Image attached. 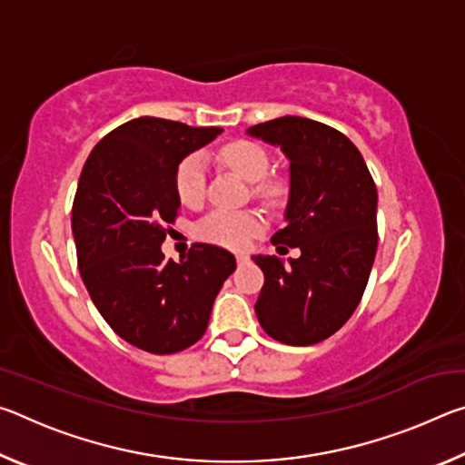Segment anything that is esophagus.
Returning <instances> with one entry per match:
<instances>
[{"instance_id":"obj_1","label":"esophagus","mask_w":465,"mask_h":465,"mask_svg":"<svg viewBox=\"0 0 465 465\" xmlns=\"http://www.w3.org/2000/svg\"><path fill=\"white\" fill-rule=\"evenodd\" d=\"M235 261H238V264L242 266V264L248 262V256L246 254H238V256H235Z\"/></svg>"}]
</instances>
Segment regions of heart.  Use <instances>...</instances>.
<instances>
[{"label":"heart","instance_id":"1","mask_svg":"<svg viewBox=\"0 0 465 465\" xmlns=\"http://www.w3.org/2000/svg\"><path fill=\"white\" fill-rule=\"evenodd\" d=\"M219 160H222L227 168L254 183V191L258 196L266 201H277L282 194V186L277 180H266L271 168V157L254 141L248 139H235L225 143L219 149ZM204 186H207V163L201 153H191L180 160L174 172V188L180 203L194 207L199 204L204 196ZM262 230V219L254 211H213L203 222L196 225V233L199 238L207 240L211 243H219V246L227 248H242L246 246L250 238Z\"/></svg>","mask_w":465,"mask_h":465}]
</instances>
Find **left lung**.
Returning a JSON list of instances; mask_svg holds the SVG:
<instances>
[{"mask_svg": "<svg viewBox=\"0 0 465 465\" xmlns=\"http://www.w3.org/2000/svg\"><path fill=\"white\" fill-rule=\"evenodd\" d=\"M248 135L287 155V223L271 242L302 250L289 264L254 256L264 272L258 322L279 342H322L346 324L367 287L377 252L375 183L355 143L324 123L281 116Z\"/></svg>", "mask_w": 465, "mask_h": 465, "instance_id": "1", "label": "left lung"}]
</instances>
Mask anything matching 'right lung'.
Instances as JSON below:
<instances>
[{
  "label": "right lung",
  "mask_w": 465,
  "mask_h": 465,
  "mask_svg": "<svg viewBox=\"0 0 465 465\" xmlns=\"http://www.w3.org/2000/svg\"><path fill=\"white\" fill-rule=\"evenodd\" d=\"M222 131L133 119L100 139L77 183L72 230L84 285L108 326L153 355L199 341L235 271L232 252L211 243H194L180 262L162 252L180 207L176 166Z\"/></svg>",
  "instance_id": "obj_1"
}]
</instances>
